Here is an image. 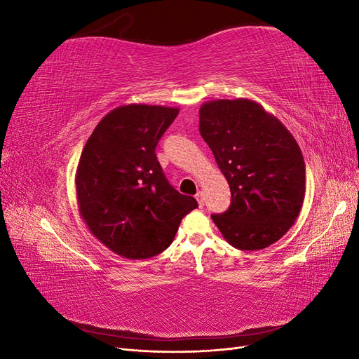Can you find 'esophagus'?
<instances>
[{"label":"esophagus","instance_id":"34e87169","mask_svg":"<svg viewBox=\"0 0 359 359\" xmlns=\"http://www.w3.org/2000/svg\"><path fill=\"white\" fill-rule=\"evenodd\" d=\"M196 201H198L199 206L202 208L203 203H205V196H203V193H202V191H198V194H196Z\"/></svg>","mask_w":359,"mask_h":359}]
</instances>
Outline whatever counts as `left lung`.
Instances as JSON below:
<instances>
[{"label":"left lung","mask_w":359,"mask_h":359,"mask_svg":"<svg viewBox=\"0 0 359 359\" xmlns=\"http://www.w3.org/2000/svg\"><path fill=\"white\" fill-rule=\"evenodd\" d=\"M199 132L231 187L229 208L211 215L224 240L248 252L278 241L306 196V165L295 137L250 99L203 103Z\"/></svg>","instance_id":"obj_1"}]
</instances>
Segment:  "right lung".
<instances>
[{"label": "right lung", "mask_w": 359, "mask_h": 359, "mask_svg": "<svg viewBox=\"0 0 359 359\" xmlns=\"http://www.w3.org/2000/svg\"><path fill=\"white\" fill-rule=\"evenodd\" d=\"M178 107L124 104L95 126L76 169V198L90 232L126 259L166 250L198 202L168 182L156 147Z\"/></svg>", "instance_id": "obj_1"}]
</instances>
